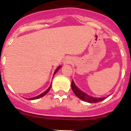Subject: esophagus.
<instances>
[{"instance_id": "34e87169", "label": "esophagus", "mask_w": 131, "mask_h": 131, "mask_svg": "<svg viewBox=\"0 0 131 131\" xmlns=\"http://www.w3.org/2000/svg\"><path fill=\"white\" fill-rule=\"evenodd\" d=\"M72 62V59L70 57H67L64 59L63 63H64V64H70Z\"/></svg>"}]
</instances>
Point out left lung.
Listing matches in <instances>:
<instances>
[{
    "mask_svg": "<svg viewBox=\"0 0 131 131\" xmlns=\"http://www.w3.org/2000/svg\"><path fill=\"white\" fill-rule=\"evenodd\" d=\"M71 87L72 89L73 92L74 93V94L76 95V96L80 99L82 100L83 101H85V102H89V103H96V102H101V101H103L107 97H95V96H92L90 95H88L87 93H84L83 91H82L81 89H79L78 88L76 85L75 84V83L74 82V81H72L71 83Z\"/></svg>",
    "mask_w": 131,
    "mask_h": 131,
    "instance_id": "obj_1",
    "label": "left lung"
}]
</instances>
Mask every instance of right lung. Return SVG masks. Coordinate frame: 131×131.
Wrapping results in <instances>:
<instances>
[{
  "mask_svg": "<svg viewBox=\"0 0 131 131\" xmlns=\"http://www.w3.org/2000/svg\"><path fill=\"white\" fill-rule=\"evenodd\" d=\"M61 66L59 65L58 67H57V68H56V70H55V72H54V73H53V77L54 75H55V74H56V73H57V72L59 70L60 68H61ZM51 84L50 85V86H49V88H48V89H47V90L46 91H44V92H43V93H42V94H40V95H38V96H35V97L29 98V100H35V99H39V98L42 97V96H44V95H46L47 93H48V91H49L50 90V89H51Z\"/></svg>",
  "mask_w": 131,
  "mask_h": 131,
  "instance_id": "obj_1",
  "label": "right lung"
}]
</instances>
